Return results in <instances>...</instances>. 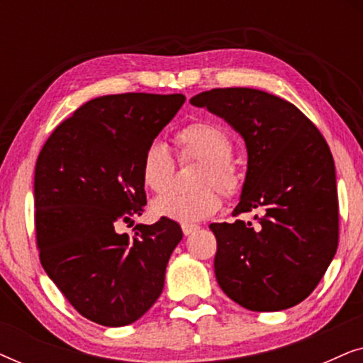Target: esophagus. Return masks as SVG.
<instances>
[{
    "label": "esophagus",
    "instance_id": "34e87169",
    "mask_svg": "<svg viewBox=\"0 0 363 363\" xmlns=\"http://www.w3.org/2000/svg\"><path fill=\"white\" fill-rule=\"evenodd\" d=\"M182 230H183V235L190 236V235H193V233L198 230V226L196 225H183Z\"/></svg>",
    "mask_w": 363,
    "mask_h": 363
}]
</instances>
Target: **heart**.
<instances>
[{"label": "heart", "instance_id": "b5f03b06", "mask_svg": "<svg viewBox=\"0 0 363 363\" xmlns=\"http://www.w3.org/2000/svg\"><path fill=\"white\" fill-rule=\"evenodd\" d=\"M175 143L182 162L203 160L195 191L170 193L153 201L152 211L158 218L193 225L220 210L221 196L218 188L228 195L240 190L241 178L238 167L231 160L233 140L225 128L208 121L191 122L177 132ZM140 177L148 190L163 195L170 190L175 177V162L172 152L162 142L148 143L140 162Z\"/></svg>", "mask_w": 363, "mask_h": 363}]
</instances>
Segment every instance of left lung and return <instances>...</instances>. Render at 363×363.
<instances>
[{
  "label": "left lung",
  "mask_w": 363,
  "mask_h": 363,
  "mask_svg": "<svg viewBox=\"0 0 363 363\" xmlns=\"http://www.w3.org/2000/svg\"><path fill=\"white\" fill-rule=\"evenodd\" d=\"M225 118L245 138L247 170L233 215L211 223L215 274L245 309L284 311L315 289L339 245V201L330 148L294 104L247 87L211 89L190 99Z\"/></svg>",
  "instance_id": "obj_1"
}]
</instances>
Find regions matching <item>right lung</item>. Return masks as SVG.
<instances>
[{
	"mask_svg": "<svg viewBox=\"0 0 363 363\" xmlns=\"http://www.w3.org/2000/svg\"><path fill=\"white\" fill-rule=\"evenodd\" d=\"M183 102V94L92 99L59 123L38 157L39 259L74 309L96 324H132L163 291L180 225L160 218L137 225L132 238L117 228L142 215V155Z\"/></svg>",
	"mask_w": 363,
	"mask_h": 363,
	"instance_id": "1",
	"label": "right lung"
}]
</instances>
